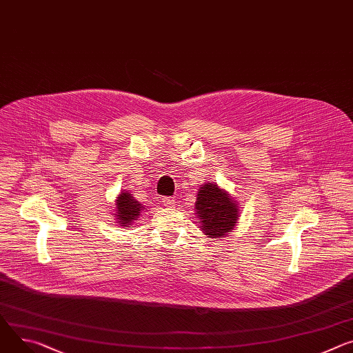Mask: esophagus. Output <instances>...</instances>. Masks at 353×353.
Returning a JSON list of instances; mask_svg holds the SVG:
<instances>
[{
	"label": "esophagus",
	"instance_id": "34e87169",
	"mask_svg": "<svg viewBox=\"0 0 353 353\" xmlns=\"http://www.w3.org/2000/svg\"><path fill=\"white\" fill-rule=\"evenodd\" d=\"M163 204L168 208H174L176 207V200L173 197H166V199H163Z\"/></svg>",
	"mask_w": 353,
	"mask_h": 353
}]
</instances>
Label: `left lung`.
Segmentation results:
<instances>
[{"mask_svg":"<svg viewBox=\"0 0 353 353\" xmlns=\"http://www.w3.org/2000/svg\"><path fill=\"white\" fill-rule=\"evenodd\" d=\"M196 215L201 223L200 230L208 238H221L234 231L238 223L239 204L216 183H207L199 190Z\"/></svg>","mask_w":353,"mask_h":353,"instance_id":"left-lung-1","label":"left lung"}]
</instances>
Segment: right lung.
<instances>
[{
  "label": "right lung",
  "mask_w": 353,
  "mask_h": 353,
  "mask_svg": "<svg viewBox=\"0 0 353 353\" xmlns=\"http://www.w3.org/2000/svg\"><path fill=\"white\" fill-rule=\"evenodd\" d=\"M115 212L117 216V223L122 228H132L131 225L137 218H139L141 211L143 210V205L134 199V196L130 193V191H122V193L117 197L115 201Z\"/></svg>",
  "instance_id": "obj_1"
}]
</instances>
